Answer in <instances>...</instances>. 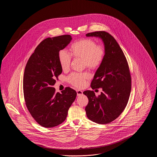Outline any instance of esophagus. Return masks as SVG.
Segmentation results:
<instances>
[{"label": "esophagus", "mask_w": 157, "mask_h": 157, "mask_svg": "<svg viewBox=\"0 0 157 157\" xmlns=\"http://www.w3.org/2000/svg\"><path fill=\"white\" fill-rule=\"evenodd\" d=\"M76 92H77V95L78 96H81L83 95V92L81 90H76Z\"/></svg>", "instance_id": "1"}]
</instances>
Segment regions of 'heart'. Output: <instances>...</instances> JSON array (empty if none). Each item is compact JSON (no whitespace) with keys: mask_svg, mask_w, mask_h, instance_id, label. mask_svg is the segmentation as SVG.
<instances>
[{"mask_svg":"<svg viewBox=\"0 0 157 157\" xmlns=\"http://www.w3.org/2000/svg\"><path fill=\"white\" fill-rule=\"evenodd\" d=\"M69 50L71 55L64 49L60 50L58 53L60 65L63 71L69 69L71 56L83 59L84 67L95 70L101 66L105 55L104 47L102 45H98L97 42L91 39H83L76 41L70 46ZM89 78L88 73H72L67 77V81L76 87L81 88Z\"/></svg>","mask_w":157,"mask_h":157,"instance_id":"obj_1","label":"heart"}]
</instances>
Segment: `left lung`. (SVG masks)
I'll use <instances>...</instances> for the list:
<instances>
[{
    "mask_svg": "<svg viewBox=\"0 0 157 157\" xmlns=\"http://www.w3.org/2000/svg\"><path fill=\"white\" fill-rule=\"evenodd\" d=\"M87 37L101 38L104 44V59L98 68L91 82L94 90L102 88L103 92L96 97L93 90L83 93L89 99L85 107L90 121L106 124L117 119L127 106L131 90V78L125 55L115 38L108 32L88 33Z\"/></svg>",
    "mask_w": 157,
    "mask_h": 157,
    "instance_id": "obj_1",
    "label": "left lung"
}]
</instances>
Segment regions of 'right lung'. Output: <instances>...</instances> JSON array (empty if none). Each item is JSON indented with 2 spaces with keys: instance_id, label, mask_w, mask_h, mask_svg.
Segmentation results:
<instances>
[{
  "instance_id": "add662e5",
  "label": "right lung",
  "mask_w": 157,
  "mask_h": 157,
  "mask_svg": "<svg viewBox=\"0 0 157 157\" xmlns=\"http://www.w3.org/2000/svg\"><path fill=\"white\" fill-rule=\"evenodd\" d=\"M71 40L69 35L45 39L30 56L25 69L23 88L26 105L32 117L45 128L58 126L66 120L77 95L69 87L56 94L53 87L55 78L62 72L58 53Z\"/></svg>"
}]
</instances>
